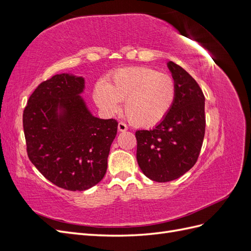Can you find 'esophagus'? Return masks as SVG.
<instances>
[{
  "label": "esophagus",
  "mask_w": 251,
  "mask_h": 251,
  "mask_svg": "<svg viewBox=\"0 0 251 251\" xmlns=\"http://www.w3.org/2000/svg\"><path fill=\"white\" fill-rule=\"evenodd\" d=\"M127 130V126L125 123H119L118 124V131L119 132H126Z\"/></svg>",
  "instance_id": "obj_1"
}]
</instances>
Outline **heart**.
Segmentation results:
<instances>
[{"mask_svg": "<svg viewBox=\"0 0 251 251\" xmlns=\"http://www.w3.org/2000/svg\"><path fill=\"white\" fill-rule=\"evenodd\" d=\"M176 82L168 74L149 67L117 70L108 82L98 81L93 90L96 104L107 114H115L124 100V111L136 126H156L165 118L176 100Z\"/></svg>", "mask_w": 251, "mask_h": 251, "instance_id": "heart-1", "label": "heart"}]
</instances>
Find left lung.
I'll use <instances>...</instances> for the list:
<instances>
[{
    "instance_id": "obj_1",
    "label": "left lung",
    "mask_w": 251,
    "mask_h": 251,
    "mask_svg": "<svg viewBox=\"0 0 251 251\" xmlns=\"http://www.w3.org/2000/svg\"><path fill=\"white\" fill-rule=\"evenodd\" d=\"M176 82L171 111L151 130H139L137 162L142 173L156 182L178 179L198 160L205 134V97L197 81L183 68L168 63Z\"/></svg>"
}]
</instances>
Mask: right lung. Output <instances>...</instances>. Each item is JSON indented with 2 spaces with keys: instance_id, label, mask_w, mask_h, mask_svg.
I'll use <instances>...</instances> for the list:
<instances>
[{
  "instance_id": "obj_1",
  "label": "right lung",
  "mask_w": 251,
  "mask_h": 251,
  "mask_svg": "<svg viewBox=\"0 0 251 251\" xmlns=\"http://www.w3.org/2000/svg\"><path fill=\"white\" fill-rule=\"evenodd\" d=\"M85 79L56 74L40 83L23 113L30 161L53 184L86 191L100 182L117 133L115 119H100L81 96Z\"/></svg>"
}]
</instances>
